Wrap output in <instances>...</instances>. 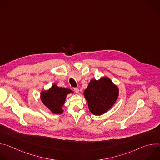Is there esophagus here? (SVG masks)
I'll list each match as a JSON object with an SVG mask.
<instances>
[{"instance_id":"esophagus-1","label":"esophagus","mask_w":160,"mask_h":160,"mask_svg":"<svg viewBox=\"0 0 160 160\" xmlns=\"http://www.w3.org/2000/svg\"><path fill=\"white\" fill-rule=\"evenodd\" d=\"M73 90L75 91V92H76V93H78L79 92V89L77 87H74L73 88Z\"/></svg>"}]
</instances>
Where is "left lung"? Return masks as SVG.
<instances>
[{"mask_svg": "<svg viewBox=\"0 0 160 160\" xmlns=\"http://www.w3.org/2000/svg\"><path fill=\"white\" fill-rule=\"evenodd\" d=\"M83 93L90 111L95 115H101L115 104L118 88L109 78L102 77L99 80H91Z\"/></svg>", "mask_w": 160, "mask_h": 160, "instance_id": "left-lung-1", "label": "left lung"}]
</instances>
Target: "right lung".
I'll return each instance as SVG.
<instances>
[{
    "label": "right lung",
    "mask_w": 160,
    "mask_h": 160,
    "mask_svg": "<svg viewBox=\"0 0 160 160\" xmlns=\"http://www.w3.org/2000/svg\"><path fill=\"white\" fill-rule=\"evenodd\" d=\"M73 92L70 89L59 87L53 85L48 91H42L41 93V100L53 113L61 114L63 112V106L66 95Z\"/></svg>",
    "instance_id": "add662e5"
}]
</instances>
